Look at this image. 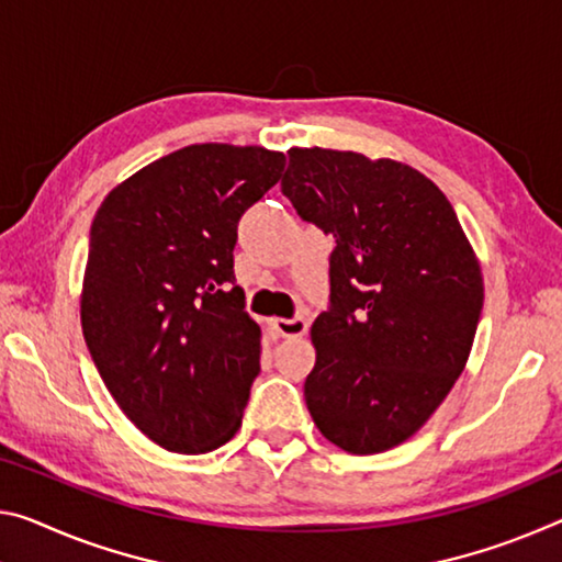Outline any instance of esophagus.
I'll return each mask as SVG.
<instances>
[{
	"mask_svg": "<svg viewBox=\"0 0 562 562\" xmlns=\"http://www.w3.org/2000/svg\"><path fill=\"white\" fill-rule=\"evenodd\" d=\"M270 327L278 333L280 337H302L307 333V317L295 315V317H274L270 319Z\"/></svg>",
	"mask_w": 562,
	"mask_h": 562,
	"instance_id": "34e87169",
	"label": "esophagus"
}]
</instances>
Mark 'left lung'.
I'll return each instance as SVG.
<instances>
[{"label":"left lung","mask_w":562,"mask_h":562,"mask_svg":"<svg viewBox=\"0 0 562 562\" xmlns=\"http://www.w3.org/2000/svg\"><path fill=\"white\" fill-rule=\"evenodd\" d=\"M288 155L282 194L335 237L307 409L352 456L390 450L420 430L465 368L483 313L477 257L417 169L323 147Z\"/></svg>","instance_id":"8db88e82"}]
</instances>
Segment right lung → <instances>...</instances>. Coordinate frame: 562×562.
<instances>
[{
    "label": "right lung",
    "mask_w": 562,
    "mask_h": 562,
    "mask_svg": "<svg viewBox=\"0 0 562 562\" xmlns=\"http://www.w3.org/2000/svg\"><path fill=\"white\" fill-rule=\"evenodd\" d=\"M284 155L190 145L106 194L89 229L82 333L122 413L198 456L243 423L260 325L235 284L237 222L280 182Z\"/></svg>",
    "instance_id": "obj_1"
}]
</instances>
